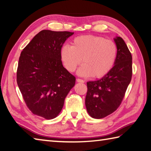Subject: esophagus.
I'll return each mask as SVG.
<instances>
[{
	"label": "esophagus",
	"instance_id": "1",
	"mask_svg": "<svg viewBox=\"0 0 151 151\" xmlns=\"http://www.w3.org/2000/svg\"><path fill=\"white\" fill-rule=\"evenodd\" d=\"M77 82L81 83H84L85 81H84V80H83V79H77Z\"/></svg>",
	"mask_w": 151,
	"mask_h": 151
}]
</instances>
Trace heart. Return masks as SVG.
I'll use <instances>...</instances> for the list:
<instances>
[{
    "label": "heart",
    "instance_id": "b5f03b06",
    "mask_svg": "<svg viewBox=\"0 0 151 151\" xmlns=\"http://www.w3.org/2000/svg\"><path fill=\"white\" fill-rule=\"evenodd\" d=\"M116 44L101 36L83 35L73 40L71 46L65 45L60 50V59L68 71L73 72L81 63L79 76L101 78L114 66L117 57Z\"/></svg>",
    "mask_w": 151,
    "mask_h": 151
}]
</instances>
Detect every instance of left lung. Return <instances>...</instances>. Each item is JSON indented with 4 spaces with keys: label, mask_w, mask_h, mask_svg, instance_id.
Here are the masks:
<instances>
[{
    "label": "left lung",
    "mask_w": 151,
    "mask_h": 151,
    "mask_svg": "<svg viewBox=\"0 0 151 151\" xmlns=\"http://www.w3.org/2000/svg\"><path fill=\"white\" fill-rule=\"evenodd\" d=\"M114 41L118 50L114 66L100 79L87 83L85 106L88 115L94 119H102L114 112L121 104L131 81V53L121 37H115Z\"/></svg>",
    "instance_id": "left-lung-1"
}]
</instances>
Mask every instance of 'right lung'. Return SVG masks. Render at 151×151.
I'll return each mask as SVG.
<instances>
[{"label": "right lung", "mask_w": 151, "mask_h": 151, "mask_svg": "<svg viewBox=\"0 0 151 151\" xmlns=\"http://www.w3.org/2000/svg\"><path fill=\"white\" fill-rule=\"evenodd\" d=\"M73 32L43 30L21 52L17 83L27 107L45 119L59 115L76 78L64 68L60 53Z\"/></svg>", "instance_id": "1"}]
</instances>
